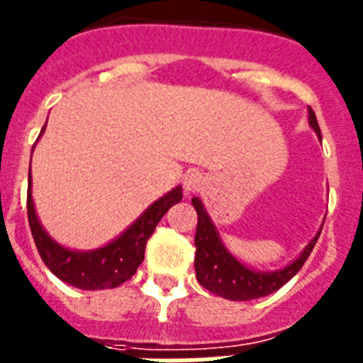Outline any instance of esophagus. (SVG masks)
<instances>
[{
  "mask_svg": "<svg viewBox=\"0 0 363 363\" xmlns=\"http://www.w3.org/2000/svg\"><path fill=\"white\" fill-rule=\"evenodd\" d=\"M184 185H185V191H189V193H195L199 191L204 185V178H202L199 172H191L185 176L184 179Z\"/></svg>",
  "mask_w": 363,
  "mask_h": 363,
  "instance_id": "esophagus-1",
  "label": "esophagus"
}]
</instances>
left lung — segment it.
Instances as JSON below:
<instances>
[{"mask_svg": "<svg viewBox=\"0 0 363 363\" xmlns=\"http://www.w3.org/2000/svg\"><path fill=\"white\" fill-rule=\"evenodd\" d=\"M308 125L316 132V136L322 140L318 121H316V115L311 108H308ZM191 202H193L196 216H199L195 235L196 280L208 291H212L223 299H229V301H252V299H259V297L269 296L272 291L282 288L284 284L296 277L299 269L305 265V261L313 252L314 244L318 240L322 227H324V223H322L313 240L305 246L299 257L291 261L289 265L277 269V271H257V269L244 265L242 261H238L225 248V244L221 240L213 221L210 220L201 199L193 196Z\"/></svg>", "mask_w": 363, "mask_h": 363, "instance_id": "1", "label": "left lung"}]
</instances>
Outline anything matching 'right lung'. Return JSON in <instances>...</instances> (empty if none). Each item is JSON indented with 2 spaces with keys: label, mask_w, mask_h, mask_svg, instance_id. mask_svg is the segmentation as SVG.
<instances>
[{
  "label": "right lung",
  "mask_w": 363,
  "mask_h": 363,
  "mask_svg": "<svg viewBox=\"0 0 363 363\" xmlns=\"http://www.w3.org/2000/svg\"><path fill=\"white\" fill-rule=\"evenodd\" d=\"M30 167H32V161H30ZM182 196H184L182 185L168 191L167 195L153 202L130 227H126L119 237L113 238L102 248L72 250L56 242L41 225L35 213V206H33L32 174H30L28 176V221H30L32 237L35 240L41 259L62 282L79 289L117 288L126 280H130L132 274L138 271V267L143 261L145 244L155 231L157 223L176 202L182 201Z\"/></svg>",
  "instance_id": "1"
}]
</instances>
